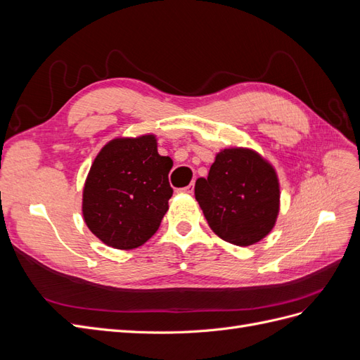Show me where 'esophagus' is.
Masks as SVG:
<instances>
[{
  "label": "esophagus",
  "mask_w": 360,
  "mask_h": 360,
  "mask_svg": "<svg viewBox=\"0 0 360 360\" xmlns=\"http://www.w3.org/2000/svg\"><path fill=\"white\" fill-rule=\"evenodd\" d=\"M193 183H191V184H188V186H184V188H180L179 189V192H181V193H193Z\"/></svg>",
  "instance_id": "esophagus-1"
}]
</instances>
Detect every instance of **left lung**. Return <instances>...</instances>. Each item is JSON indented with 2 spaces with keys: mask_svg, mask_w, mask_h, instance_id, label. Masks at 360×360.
Returning a JSON list of instances; mask_svg holds the SVG:
<instances>
[{
  "mask_svg": "<svg viewBox=\"0 0 360 360\" xmlns=\"http://www.w3.org/2000/svg\"><path fill=\"white\" fill-rule=\"evenodd\" d=\"M195 198L221 238L237 246L254 245L276 221V172L252 150L225 148L216 156L207 179L195 183Z\"/></svg>",
  "mask_w": 360,
  "mask_h": 360,
  "instance_id": "1",
  "label": "left lung"
}]
</instances>
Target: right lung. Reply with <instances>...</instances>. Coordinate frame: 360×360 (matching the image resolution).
Returning a JSON list of instances; mask_svg holds the SVG:
<instances>
[{
    "label": "right lung",
    "mask_w": 360,
    "mask_h": 360,
    "mask_svg": "<svg viewBox=\"0 0 360 360\" xmlns=\"http://www.w3.org/2000/svg\"><path fill=\"white\" fill-rule=\"evenodd\" d=\"M172 160L158 153L156 138H118L94 159L86 177L82 213L103 243L134 249L153 236L168 210Z\"/></svg>",
    "instance_id": "obj_1"
}]
</instances>
